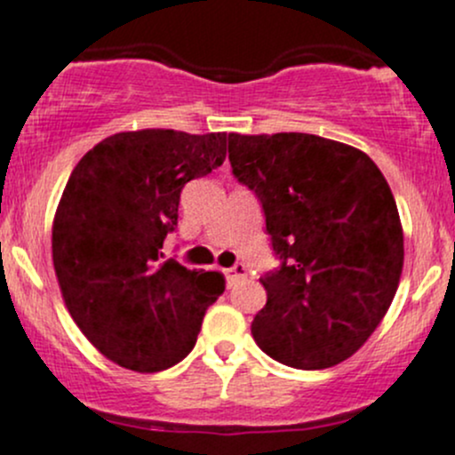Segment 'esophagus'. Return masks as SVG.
<instances>
[{
    "mask_svg": "<svg viewBox=\"0 0 455 455\" xmlns=\"http://www.w3.org/2000/svg\"><path fill=\"white\" fill-rule=\"evenodd\" d=\"M224 275H227V282L228 283H235L237 279L244 277V275H246V266L244 264H235V266H233V268L224 270Z\"/></svg>",
    "mask_w": 455,
    "mask_h": 455,
    "instance_id": "obj_1",
    "label": "esophagus"
}]
</instances>
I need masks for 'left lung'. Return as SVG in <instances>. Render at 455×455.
<instances>
[{
	"instance_id": "8db88e82",
	"label": "left lung",
	"mask_w": 455,
	"mask_h": 455,
	"mask_svg": "<svg viewBox=\"0 0 455 455\" xmlns=\"http://www.w3.org/2000/svg\"><path fill=\"white\" fill-rule=\"evenodd\" d=\"M233 176L255 191L282 266L259 279L251 332L279 363L321 370L379 328L403 273L396 200L374 160L315 134H228Z\"/></svg>"
}]
</instances>
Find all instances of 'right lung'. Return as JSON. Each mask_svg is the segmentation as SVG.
I'll use <instances>...</instances> for the list:
<instances>
[{
    "mask_svg": "<svg viewBox=\"0 0 455 455\" xmlns=\"http://www.w3.org/2000/svg\"><path fill=\"white\" fill-rule=\"evenodd\" d=\"M227 158V134L139 130L79 160L52 222V264L87 341L121 368L160 371L196 346L224 275L164 259L180 191Z\"/></svg>",
    "mask_w": 455,
    "mask_h": 455,
    "instance_id": "1",
    "label": "right lung"
}]
</instances>
